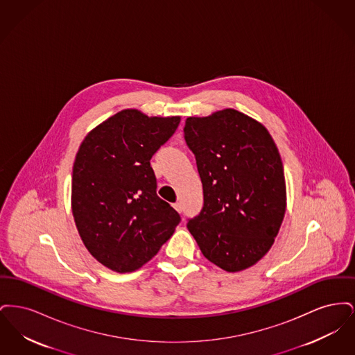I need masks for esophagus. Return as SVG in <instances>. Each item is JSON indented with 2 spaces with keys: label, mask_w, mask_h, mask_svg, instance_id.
Listing matches in <instances>:
<instances>
[{
  "label": "esophagus",
  "mask_w": 355,
  "mask_h": 355,
  "mask_svg": "<svg viewBox=\"0 0 355 355\" xmlns=\"http://www.w3.org/2000/svg\"><path fill=\"white\" fill-rule=\"evenodd\" d=\"M173 207H174L178 213H181V211H182V205H181V202L174 203V205H173Z\"/></svg>",
  "instance_id": "esophagus-1"
}]
</instances>
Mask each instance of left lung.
I'll return each instance as SVG.
<instances>
[{"label": "left lung", "mask_w": 355, "mask_h": 355, "mask_svg": "<svg viewBox=\"0 0 355 355\" xmlns=\"http://www.w3.org/2000/svg\"><path fill=\"white\" fill-rule=\"evenodd\" d=\"M184 133L203 187L202 210L187 229L210 262L245 270L270 250L285 217L279 152L262 123L234 109L189 117Z\"/></svg>", "instance_id": "8db88e82"}]
</instances>
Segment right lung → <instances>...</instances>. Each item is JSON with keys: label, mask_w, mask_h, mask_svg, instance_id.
Returning a JSON list of instances; mask_svg holds the SVG:
<instances>
[{"label": "right lung", "mask_w": 355, "mask_h": 355, "mask_svg": "<svg viewBox=\"0 0 355 355\" xmlns=\"http://www.w3.org/2000/svg\"><path fill=\"white\" fill-rule=\"evenodd\" d=\"M180 117L122 110L85 137L73 165L71 211L86 249L103 266L129 272L173 236L180 214L157 196L150 166Z\"/></svg>", "instance_id": "1"}]
</instances>
